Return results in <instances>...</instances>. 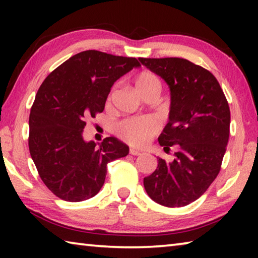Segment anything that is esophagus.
Masks as SVG:
<instances>
[{
  "mask_svg": "<svg viewBox=\"0 0 258 258\" xmlns=\"http://www.w3.org/2000/svg\"><path fill=\"white\" fill-rule=\"evenodd\" d=\"M130 154L132 156H140V155H142V152L139 151V150H135V149H131Z\"/></svg>",
  "mask_w": 258,
  "mask_h": 258,
  "instance_id": "1",
  "label": "esophagus"
}]
</instances>
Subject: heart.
Here are the masks:
<instances>
[{
    "label": "heart",
    "mask_w": 258,
    "mask_h": 258,
    "mask_svg": "<svg viewBox=\"0 0 258 258\" xmlns=\"http://www.w3.org/2000/svg\"><path fill=\"white\" fill-rule=\"evenodd\" d=\"M134 86L137 92L146 99L150 95L157 97L161 91V83L155 74L150 72H141L134 77ZM111 103V93L107 98V107ZM159 125L152 117H135L121 120L116 126L118 137L130 145L143 146L158 132Z\"/></svg>",
    "instance_id": "b5f03b06"
}]
</instances>
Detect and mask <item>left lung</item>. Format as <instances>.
<instances>
[{
	"label": "left lung",
	"mask_w": 258,
	"mask_h": 258,
	"mask_svg": "<svg viewBox=\"0 0 258 258\" xmlns=\"http://www.w3.org/2000/svg\"><path fill=\"white\" fill-rule=\"evenodd\" d=\"M167 83L171 90L168 123L158 138L168 151L177 148L175 158L158 159L143 185L154 202L166 207L186 206L215 180L230 135V108L215 76L182 58H139Z\"/></svg>",
	"instance_id": "obj_1"
}]
</instances>
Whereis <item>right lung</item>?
Returning <instances> with one entry per match:
<instances>
[{"label": "right lung", "mask_w": 258, "mask_h": 258, "mask_svg": "<svg viewBox=\"0 0 258 258\" xmlns=\"http://www.w3.org/2000/svg\"><path fill=\"white\" fill-rule=\"evenodd\" d=\"M135 58L87 50L55 68L37 91L29 115L28 147L38 175L52 194L77 203L101 189L107 164L127 156L128 147L110 137L86 142L83 130L102 112L111 86L134 67Z\"/></svg>", "instance_id": "add662e5"}]
</instances>
